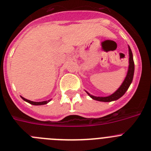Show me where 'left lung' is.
<instances>
[{"instance_id": "obj_1", "label": "left lung", "mask_w": 151, "mask_h": 151, "mask_svg": "<svg viewBox=\"0 0 151 151\" xmlns=\"http://www.w3.org/2000/svg\"><path fill=\"white\" fill-rule=\"evenodd\" d=\"M129 70H128L127 76L125 77L124 82L121 85V86L119 88L118 90L116 92H114L113 94L108 96V97H94V96L91 95L89 93H88L89 96L91 97L92 99L96 100L98 101H103V102H110V101H116L118 100L119 98H120L124 94H125L126 91L128 90L129 87L130 86L131 83L132 82L133 76H134V60H133V56L132 50L129 47Z\"/></svg>"}]
</instances>
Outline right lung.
<instances>
[{"label":"right lung","mask_w":151,"mask_h":151,"mask_svg":"<svg viewBox=\"0 0 151 151\" xmlns=\"http://www.w3.org/2000/svg\"><path fill=\"white\" fill-rule=\"evenodd\" d=\"M22 98L25 101H26V102L29 103V104H32V105H44V104H47V103L50 101H41V102H34V101H29V100L26 99V98H24V97H22Z\"/></svg>","instance_id":"1"}]
</instances>
